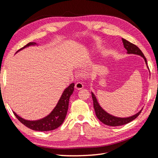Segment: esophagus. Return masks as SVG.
Masks as SVG:
<instances>
[{
	"mask_svg": "<svg viewBox=\"0 0 158 158\" xmlns=\"http://www.w3.org/2000/svg\"><path fill=\"white\" fill-rule=\"evenodd\" d=\"M74 87H75V88H76V89L80 90V89L83 88L84 85H83V84H82V83H81V82H77V83H76Z\"/></svg>",
	"mask_w": 158,
	"mask_h": 158,
	"instance_id": "esophagus-1",
	"label": "esophagus"
}]
</instances>
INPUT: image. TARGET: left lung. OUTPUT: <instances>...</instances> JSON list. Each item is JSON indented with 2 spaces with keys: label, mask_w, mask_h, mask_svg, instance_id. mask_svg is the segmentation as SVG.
Instances as JSON below:
<instances>
[{
  "label": "left lung",
  "mask_w": 158,
  "mask_h": 158,
  "mask_svg": "<svg viewBox=\"0 0 158 158\" xmlns=\"http://www.w3.org/2000/svg\"><path fill=\"white\" fill-rule=\"evenodd\" d=\"M122 41L123 43L124 47H125L126 50L127 51L128 54H134V55L141 56L142 58L144 59L145 63L147 65V60H146V57L144 56V54H143V52L141 51V50L138 48L136 45H134L133 44H131V42L128 41L125 39H123V38H122ZM147 67L148 69V66ZM92 97L93 102H94V108L95 110V114H96L98 118L102 123L108 126L117 127V126L126 125V124L131 122L133 120H135V119L140 114L142 110V109L139 112L129 117L121 118V117H114L113 115H111V114H110L107 112H106L101 106H99V104L97 100V98L95 96V95L94 94L93 92H92Z\"/></svg>",
  "instance_id": "obj_1"
}]
</instances>
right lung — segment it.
<instances>
[{
  "label": "right lung",
  "instance_id": "right-lung-1",
  "mask_svg": "<svg viewBox=\"0 0 158 158\" xmlns=\"http://www.w3.org/2000/svg\"><path fill=\"white\" fill-rule=\"evenodd\" d=\"M32 45H36V43L30 42L16 52L26 47ZM74 84L72 83L64 90L55 107L49 114L44 118L37 121H28L18 116L15 112L13 111L14 115L23 125L31 130L37 131H49L54 130L60 127L64 121L69 109V99L74 92Z\"/></svg>",
  "mask_w": 158,
  "mask_h": 158
}]
</instances>
